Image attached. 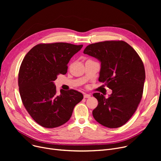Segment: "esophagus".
I'll list each match as a JSON object with an SVG mask.
<instances>
[{
  "mask_svg": "<svg viewBox=\"0 0 161 161\" xmlns=\"http://www.w3.org/2000/svg\"><path fill=\"white\" fill-rule=\"evenodd\" d=\"M91 96V95L90 94H85V95H83V97H84V98H90Z\"/></svg>",
  "mask_w": 161,
  "mask_h": 161,
  "instance_id": "esophagus-1",
  "label": "esophagus"
}]
</instances>
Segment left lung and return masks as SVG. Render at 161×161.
<instances>
[{"label": "left lung", "instance_id": "left-lung-1", "mask_svg": "<svg viewBox=\"0 0 161 161\" xmlns=\"http://www.w3.org/2000/svg\"><path fill=\"white\" fill-rule=\"evenodd\" d=\"M84 54L101 63L98 81L112 90L108 98L96 92L98 104L92 111L95 119L108 128L125 125L136 112L142 97L145 69L138 54L126 42L111 40L87 46Z\"/></svg>", "mask_w": 161, "mask_h": 161}]
</instances>
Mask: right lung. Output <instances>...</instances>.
I'll use <instances>...</instances> for the list:
<instances>
[{"label":"right lung","mask_w":161,"mask_h":161,"mask_svg":"<svg viewBox=\"0 0 161 161\" xmlns=\"http://www.w3.org/2000/svg\"><path fill=\"white\" fill-rule=\"evenodd\" d=\"M82 47L64 42L40 44L29 51L21 63L18 86L23 104L32 119L45 128L66 123L83 98L74 89H61L57 94L53 82L59 74L67 72L68 63Z\"/></svg>","instance_id":"1"}]
</instances>
